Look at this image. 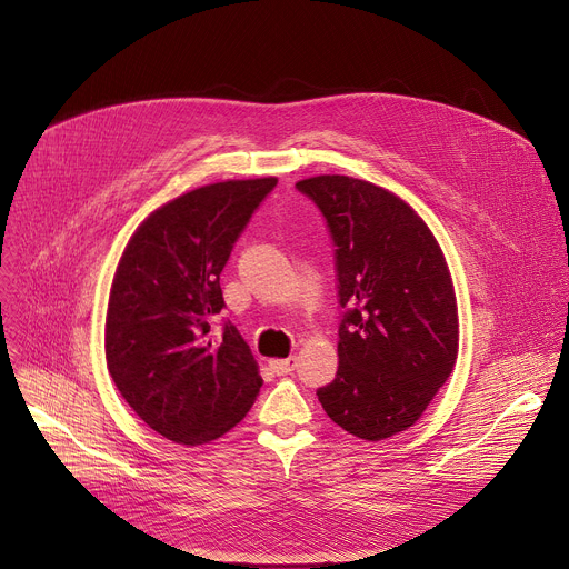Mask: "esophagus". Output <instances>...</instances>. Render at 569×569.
<instances>
[{
  "mask_svg": "<svg viewBox=\"0 0 569 569\" xmlns=\"http://www.w3.org/2000/svg\"><path fill=\"white\" fill-rule=\"evenodd\" d=\"M270 368L277 375H290L297 368V357L292 355V357H286V359H274V361H270Z\"/></svg>",
  "mask_w": 569,
  "mask_h": 569,
  "instance_id": "34e87169",
  "label": "esophagus"
}]
</instances>
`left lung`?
I'll return each mask as SVG.
<instances>
[{
  "label": "left lung",
  "mask_w": 569,
  "mask_h": 569,
  "mask_svg": "<svg viewBox=\"0 0 569 569\" xmlns=\"http://www.w3.org/2000/svg\"><path fill=\"white\" fill-rule=\"evenodd\" d=\"M295 187L326 221L343 308L339 366L317 398L343 431L391 438L418 422L458 357L445 257L425 221L382 187L348 176Z\"/></svg>",
  "instance_id": "1"
}]
</instances>
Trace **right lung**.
Wrapping results in <instances>:
<instances>
[{
    "mask_svg": "<svg viewBox=\"0 0 569 569\" xmlns=\"http://www.w3.org/2000/svg\"><path fill=\"white\" fill-rule=\"evenodd\" d=\"M277 178L228 180L156 210L129 241L109 295L104 355L120 396L156 433L206 445L239 425L263 380L226 308L221 272Z\"/></svg>",
    "mask_w": 569,
    "mask_h": 569,
    "instance_id": "obj_1",
    "label": "right lung"
}]
</instances>
